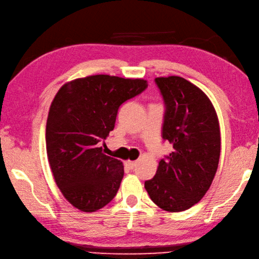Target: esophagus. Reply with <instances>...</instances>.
Here are the masks:
<instances>
[{
  "label": "esophagus",
  "instance_id": "esophagus-1",
  "mask_svg": "<svg viewBox=\"0 0 259 259\" xmlns=\"http://www.w3.org/2000/svg\"><path fill=\"white\" fill-rule=\"evenodd\" d=\"M126 164H127V166H128L131 169L136 168V166H137V162H131V160H128V162L126 163Z\"/></svg>",
  "mask_w": 259,
  "mask_h": 259
}]
</instances>
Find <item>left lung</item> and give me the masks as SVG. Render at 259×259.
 <instances>
[{"label": "left lung", "instance_id": "8db88e82", "mask_svg": "<svg viewBox=\"0 0 259 259\" xmlns=\"http://www.w3.org/2000/svg\"><path fill=\"white\" fill-rule=\"evenodd\" d=\"M165 113L162 137L173 145L145 188L159 208L176 212L197 204L211 185L221 155L217 114L204 92L180 76L155 78Z\"/></svg>", "mask_w": 259, "mask_h": 259}]
</instances>
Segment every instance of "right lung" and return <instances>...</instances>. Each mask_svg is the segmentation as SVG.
<instances>
[{"mask_svg":"<svg viewBox=\"0 0 259 259\" xmlns=\"http://www.w3.org/2000/svg\"><path fill=\"white\" fill-rule=\"evenodd\" d=\"M147 86L142 78L102 74L74 79L57 92L47 122V153L56 185L74 207L96 211L115 197L124 166L99 143L114 130L119 106Z\"/></svg>","mask_w":259,"mask_h":259,"instance_id":"obj_1","label":"right lung"}]
</instances>
